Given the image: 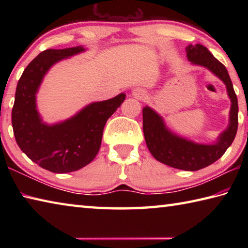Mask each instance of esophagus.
Masks as SVG:
<instances>
[{"label":"esophagus","instance_id":"esophagus-1","mask_svg":"<svg viewBox=\"0 0 248 248\" xmlns=\"http://www.w3.org/2000/svg\"><path fill=\"white\" fill-rule=\"evenodd\" d=\"M132 95L136 96L137 98H143L145 96V92L142 89H134L132 91Z\"/></svg>","mask_w":248,"mask_h":248}]
</instances>
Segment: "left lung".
Returning a JSON list of instances; mask_svg holds the SVG:
<instances>
[{
  "label": "left lung",
  "mask_w": 248,
  "mask_h": 248,
  "mask_svg": "<svg viewBox=\"0 0 248 248\" xmlns=\"http://www.w3.org/2000/svg\"><path fill=\"white\" fill-rule=\"evenodd\" d=\"M186 52L188 60L192 64L204 66L225 84L232 103L229 127L220 134L215 144H199L170 131L162 117L150 107H144L142 114L145 142L154 158L174 169L192 171L211 165L232 144L238 125V104L228 70L207 48L199 44L189 45L186 48Z\"/></svg>",
  "instance_id": "obj_1"
}]
</instances>
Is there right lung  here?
<instances>
[{"mask_svg": "<svg viewBox=\"0 0 248 248\" xmlns=\"http://www.w3.org/2000/svg\"><path fill=\"white\" fill-rule=\"evenodd\" d=\"M82 46L48 49L29 63L20 77L12 109V125L20 150L43 169L70 173L86 166L98 153L104 127L125 95L92 103L72 118L56 124L43 123L36 106V94L51 66L62 59L83 52Z\"/></svg>", "mask_w": 248, "mask_h": 248, "instance_id": "right-lung-1", "label": "right lung"}]
</instances>
